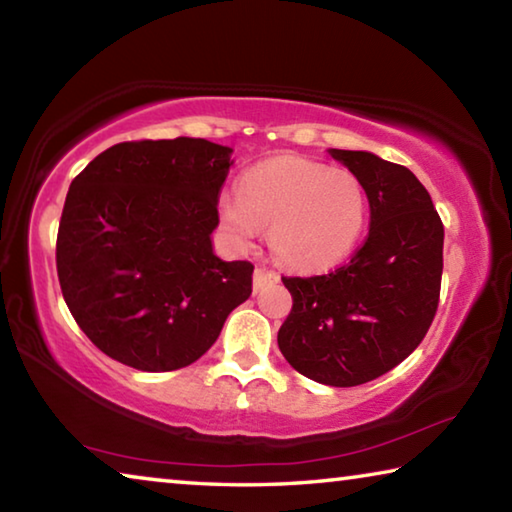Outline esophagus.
<instances>
[{"mask_svg":"<svg viewBox=\"0 0 512 512\" xmlns=\"http://www.w3.org/2000/svg\"><path fill=\"white\" fill-rule=\"evenodd\" d=\"M280 280V275L273 273V271H266V268H255V275H253V291L259 293L262 291L268 282H277Z\"/></svg>","mask_w":512,"mask_h":512,"instance_id":"1","label":"esophagus"}]
</instances>
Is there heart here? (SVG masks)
<instances>
[{
  "mask_svg": "<svg viewBox=\"0 0 512 512\" xmlns=\"http://www.w3.org/2000/svg\"><path fill=\"white\" fill-rule=\"evenodd\" d=\"M221 225L237 246L271 228L275 257L293 271H327L352 255L368 223V196L348 169L307 158H273L250 167L239 194H223Z\"/></svg>",
  "mask_w": 512,
  "mask_h": 512,
  "instance_id": "obj_1",
  "label": "heart"
}]
</instances>
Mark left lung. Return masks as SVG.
<instances>
[{"mask_svg": "<svg viewBox=\"0 0 512 512\" xmlns=\"http://www.w3.org/2000/svg\"><path fill=\"white\" fill-rule=\"evenodd\" d=\"M327 153L366 189L368 239L332 273L282 277L293 307L277 345L300 375L348 388L393 370L424 339L438 309L445 230L413 171L370 151Z\"/></svg>", "mask_w": 512, "mask_h": 512, "instance_id": "1", "label": "left lung"}]
</instances>
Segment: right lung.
Here are the masks:
<instances>
[{"mask_svg": "<svg viewBox=\"0 0 512 512\" xmlns=\"http://www.w3.org/2000/svg\"><path fill=\"white\" fill-rule=\"evenodd\" d=\"M232 149L194 137L121 142L72 180L56 268L85 336L124 366L185 368L253 293V264L214 255Z\"/></svg>", "mask_w": 512, "mask_h": 512, "instance_id": "1", "label": "right lung"}]
</instances>
